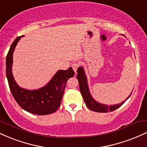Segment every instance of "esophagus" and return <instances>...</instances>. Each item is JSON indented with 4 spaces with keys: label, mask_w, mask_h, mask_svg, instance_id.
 Returning a JSON list of instances; mask_svg holds the SVG:
<instances>
[{
    "label": "esophagus",
    "mask_w": 147,
    "mask_h": 147,
    "mask_svg": "<svg viewBox=\"0 0 147 147\" xmlns=\"http://www.w3.org/2000/svg\"><path fill=\"white\" fill-rule=\"evenodd\" d=\"M80 65V63H79V62H75V63H73L72 64V68L73 69V70L76 72L77 71V68H78V67Z\"/></svg>",
    "instance_id": "esophagus-1"
}]
</instances>
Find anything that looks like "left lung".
<instances>
[{
    "label": "left lung",
    "mask_w": 147,
    "mask_h": 147,
    "mask_svg": "<svg viewBox=\"0 0 147 147\" xmlns=\"http://www.w3.org/2000/svg\"><path fill=\"white\" fill-rule=\"evenodd\" d=\"M77 78L79 81V89H80L81 94H82V97H83L84 102H85L86 105L89 109L92 111L97 113H108L109 111H113L118 108L120 107L121 106L124 104V102L129 98L131 96L130 95L129 97L126 98L125 101L123 102L119 103L118 104H114V105H107V104H100V103L95 101L90 95V90H89L88 86V80L86 75L85 74V71L83 67L80 66L77 69ZM132 93V92H131Z\"/></svg>",
    "instance_id": "left-lung-1"
}]
</instances>
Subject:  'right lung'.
<instances>
[{
  "mask_svg": "<svg viewBox=\"0 0 147 147\" xmlns=\"http://www.w3.org/2000/svg\"><path fill=\"white\" fill-rule=\"evenodd\" d=\"M23 36H18L14 40L6 57V76L10 90L16 102L25 111L38 115L53 113L60 106L67 81L73 77L75 72L71 67L66 70H58L46 85L36 90L20 87L15 82L11 68L13 53Z\"/></svg>",
  "mask_w": 147,
  "mask_h": 147,
  "instance_id": "right-lung-1",
  "label": "right lung"
}]
</instances>
